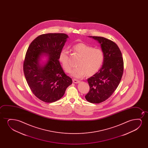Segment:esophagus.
Returning <instances> with one entry per match:
<instances>
[{"label": "esophagus", "instance_id": "esophagus-1", "mask_svg": "<svg viewBox=\"0 0 148 148\" xmlns=\"http://www.w3.org/2000/svg\"><path fill=\"white\" fill-rule=\"evenodd\" d=\"M73 82H74V83H79V82H80V81H79V80H77V79H73Z\"/></svg>", "mask_w": 148, "mask_h": 148}]
</instances>
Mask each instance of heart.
Segmentation results:
<instances>
[{"label": "heart", "mask_w": 148, "mask_h": 148, "mask_svg": "<svg viewBox=\"0 0 148 148\" xmlns=\"http://www.w3.org/2000/svg\"><path fill=\"white\" fill-rule=\"evenodd\" d=\"M73 49L80 59L77 61V67L71 71L72 76L81 78L86 74L87 76L94 75L99 70L104 60V55L101 49L93 48L83 43L74 45ZM59 60L64 70L67 73L70 72L72 66L69 59V51L66 49L61 51Z\"/></svg>", "instance_id": "heart-1"}]
</instances>
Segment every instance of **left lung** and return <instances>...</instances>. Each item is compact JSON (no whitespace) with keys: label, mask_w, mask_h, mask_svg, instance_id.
Masks as SVG:
<instances>
[{"label":"left lung","mask_w":148,"mask_h":148,"mask_svg":"<svg viewBox=\"0 0 148 148\" xmlns=\"http://www.w3.org/2000/svg\"><path fill=\"white\" fill-rule=\"evenodd\" d=\"M101 45L104 55L101 68L87 79L89 91L85 97L91 103H99L111 96L119 84L123 73V60L117 45L103 37L89 36Z\"/></svg>","instance_id":"1"}]
</instances>
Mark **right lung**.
Here are the masks:
<instances>
[{
  "label": "right lung",
  "instance_id": "right-lung-1",
  "mask_svg": "<svg viewBox=\"0 0 148 148\" xmlns=\"http://www.w3.org/2000/svg\"><path fill=\"white\" fill-rule=\"evenodd\" d=\"M68 38L64 33L40 35L27 49L23 64L25 77L33 93L42 101L53 103L59 100L72 83L59 61ZM42 54H47L48 60L41 65L40 60Z\"/></svg>",
  "mask_w": 148,
  "mask_h": 148
}]
</instances>
